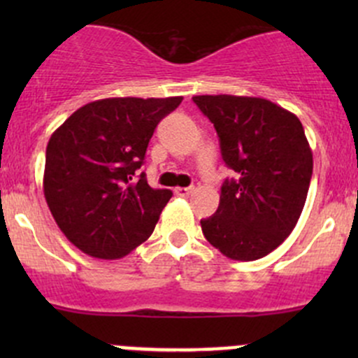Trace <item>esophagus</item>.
Masks as SVG:
<instances>
[{
	"label": "esophagus",
	"mask_w": 358,
	"mask_h": 358,
	"mask_svg": "<svg viewBox=\"0 0 358 358\" xmlns=\"http://www.w3.org/2000/svg\"><path fill=\"white\" fill-rule=\"evenodd\" d=\"M194 192V187H176L175 189V194L180 197H185V196H190V194Z\"/></svg>",
	"instance_id": "1"
}]
</instances>
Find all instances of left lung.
<instances>
[{
  "label": "left lung",
  "mask_w": 358,
  "mask_h": 358,
  "mask_svg": "<svg viewBox=\"0 0 358 358\" xmlns=\"http://www.w3.org/2000/svg\"><path fill=\"white\" fill-rule=\"evenodd\" d=\"M192 100L215 126L225 164L237 173L222 185L215 215L201 220L202 234L227 258H263L286 241L305 206L313 157L303 124L258 96Z\"/></svg>",
  "instance_id": "left-lung-1"
}]
</instances>
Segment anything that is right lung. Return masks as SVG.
<instances>
[{
  "instance_id": "1",
  "label": "right lung",
  "mask_w": 358,
  "mask_h": 358,
  "mask_svg": "<svg viewBox=\"0 0 358 358\" xmlns=\"http://www.w3.org/2000/svg\"><path fill=\"white\" fill-rule=\"evenodd\" d=\"M169 99H103L69 115L46 147L43 190L64 236L86 255L117 259L145 243L168 189H152L142 168L154 129L182 103Z\"/></svg>"
}]
</instances>
